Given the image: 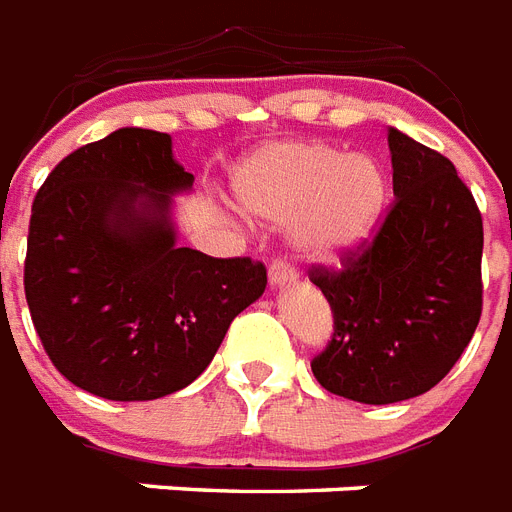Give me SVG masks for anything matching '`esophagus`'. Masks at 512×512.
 <instances>
[{
  "label": "esophagus",
  "instance_id": "obj_1",
  "mask_svg": "<svg viewBox=\"0 0 512 512\" xmlns=\"http://www.w3.org/2000/svg\"><path fill=\"white\" fill-rule=\"evenodd\" d=\"M268 279H271V287H287V284L297 281V271L284 257H276L268 268Z\"/></svg>",
  "mask_w": 512,
  "mask_h": 512
}]
</instances>
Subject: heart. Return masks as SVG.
Here are the masks:
<instances>
[{"instance_id": "b5f03b06", "label": "heart", "mask_w": 512, "mask_h": 512, "mask_svg": "<svg viewBox=\"0 0 512 512\" xmlns=\"http://www.w3.org/2000/svg\"><path fill=\"white\" fill-rule=\"evenodd\" d=\"M382 167L324 143L263 148L241 164V204L268 220L295 217L292 239L313 260H335L372 233L385 204Z\"/></svg>"}]
</instances>
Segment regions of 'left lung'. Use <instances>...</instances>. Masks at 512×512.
<instances>
[{"label":"left lung","mask_w":512,"mask_h":512,"mask_svg":"<svg viewBox=\"0 0 512 512\" xmlns=\"http://www.w3.org/2000/svg\"><path fill=\"white\" fill-rule=\"evenodd\" d=\"M393 204L340 268L313 265L335 332L311 361L321 388L361 404L428 393L468 348L484 305V223L454 164L388 132Z\"/></svg>","instance_id":"left-lung-1"}]
</instances>
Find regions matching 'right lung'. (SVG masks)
Wrapping results in <instances>:
<instances>
[{"instance_id": "1", "label": "right lung", "mask_w": 512, "mask_h": 512, "mask_svg": "<svg viewBox=\"0 0 512 512\" xmlns=\"http://www.w3.org/2000/svg\"><path fill=\"white\" fill-rule=\"evenodd\" d=\"M191 185L167 132L122 127L68 154L36 193L26 303L76 388L108 401L170 396L265 292L263 263L177 247L172 196Z\"/></svg>"}]
</instances>
